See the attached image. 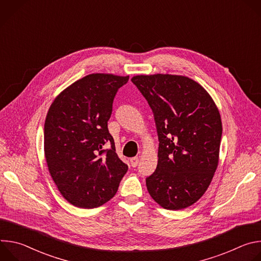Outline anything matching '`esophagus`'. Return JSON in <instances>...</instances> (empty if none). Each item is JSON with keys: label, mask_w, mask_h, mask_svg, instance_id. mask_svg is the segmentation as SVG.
Instances as JSON below:
<instances>
[{"label": "esophagus", "mask_w": 261, "mask_h": 261, "mask_svg": "<svg viewBox=\"0 0 261 261\" xmlns=\"http://www.w3.org/2000/svg\"><path fill=\"white\" fill-rule=\"evenodd\" d=\"M138 161H139L138 157H133V158H131V159H130L131 166H132V167H136L137 164H138Z\"/></svg>", "instance_id": "esophagus-1"}]
</instances>
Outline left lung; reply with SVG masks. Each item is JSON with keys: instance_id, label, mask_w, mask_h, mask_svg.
<instances>
[{"instance_id": "1", "label": "left lung", "mask_w": 261, "mask_h": 261, "mask_svg": "<svg viewBox=\"0 0 261 261\" xmlns=\"http://www.w3.org/2000/svg\"><path fill=\"white\" fill-rule=\"evenodd\" d=\"M131 81L153 110L159 138L147 191L163 208L188 207L205 193L219 163V109L205 89L187 76L158 73Z\"/></svg>"}]
</instances>
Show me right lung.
Returning a JSON list of instances; mask_svg holds the SVG:
<instances>
[{
    "mask_svg": "<svg viewBox=\"0 0 261 261\" xmlns=\"http://www.w3.org/2000/svg\"><path fill=\"white\" fill-rule=\"evenodd\" d=\"M129 76L93 73L62 91L44 124V155L51 178L71 204L98 207L113 198L128 170L116 153L107 122ZM112 147L103 150V144Z\"/></svg>",
    "mask_w": 261,
    "mask_h": 261,
    "instance_id": "1",
    "label": "right lung"
}]
</instances>
